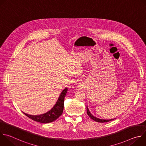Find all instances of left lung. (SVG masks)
Instances as JSON below:
<instances>
[{"label": "left lung", "instance_id": "1", "mask_svg": "<svg viewBox=\"0 0 146 146\" xmlns=\"http://www.w3.org/2000/svg\"><path fill=\"white\" fill-rule=\"evenodd\" d=\"M87 114L88 115V116L91 118L94 121H96V122H109V121H110L114 119H99V118H98L95 117H94V115H92L91 114V113L90 112L88 109V107L87 106Z\"/></svg>", "mask_w": 146, "mask_h": 146}]
</instances>
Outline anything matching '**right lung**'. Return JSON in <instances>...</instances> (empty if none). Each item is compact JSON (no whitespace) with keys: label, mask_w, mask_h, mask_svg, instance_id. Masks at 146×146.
<instances>
[{"label":"right lung","mask_w":146,"mask_h":146,"mask_svg":"<svg viewBox=\"0 0 146 146\" xmlns=\"http://www.w3.org/2000/svg\"><path fill=\"white\" fill-rule=\"evenodd\" d=\"M67 91L68 88H66L63 90V91L60 94L55 106L47 113L38 115H32L27 114L25 113H23L32 120L38 122L46 123L54 121L58 118H59V117H60L62 113H63L64 99L66 96Z\"/></svg>","instance_id":"1"}]
</instances>
